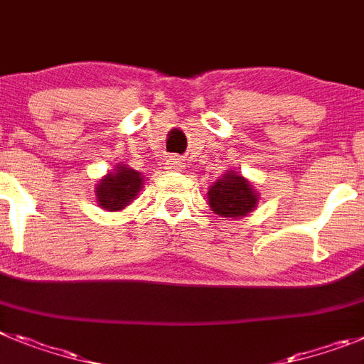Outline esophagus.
<instances>
[{
	"label": "esophagus",
	"mask_w": 364,
	"mask_h": 364,
	"mask_svg": "<svg viewBox=\"0 0 364 364\" xmlns=\"http://www.w3.org/2000/svg\"><path fill=\"white\" fill-rule=\"evenodd\" d=\"M183 166V163H181V159H179L178 156H172V157H168V159H166V168L168 170H179Z\"/></svg>",
	"instance_id": "obj_1"
}]
</instances>
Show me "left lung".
I'll list each match as a JSON object with an SVG mask.
<instances>
[{"instance_id":"1","label":"left lung","mask_w":364,"mask_h":364,"mask_svg":"<svg viewBox=\"0 0 364 364\" xmlns=\"http://www.w3.org/2000/svg\"><path fill=\"white\" fill-rule=\"evenodd\" d=\"M258 194L242 173L225 172L208 188V205L218 216L243 218L255 210Z\"/></svg>"}]
</instances>
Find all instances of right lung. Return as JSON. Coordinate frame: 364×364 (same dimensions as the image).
<instances>
[{
	"label": "right lung",
	"mask_w": 364,
	"mask_h": 364,
	"mask_svg": "<svg viewBox=\"0 0 364 364\" xmlns=\"http://www.w3.org/2000/svg\"><path fill=\"white\" fill-rule=\"evenodd\" d=\"M144 178L141 172L128 168L124 164H117L115 172H109L99 181L95 192L97 201L104 210L115 213L122 210L126 205L135 200L137 192L143 188Z\"/></svg>",
	"instance_id": "add662e5"
}]
</instances>
